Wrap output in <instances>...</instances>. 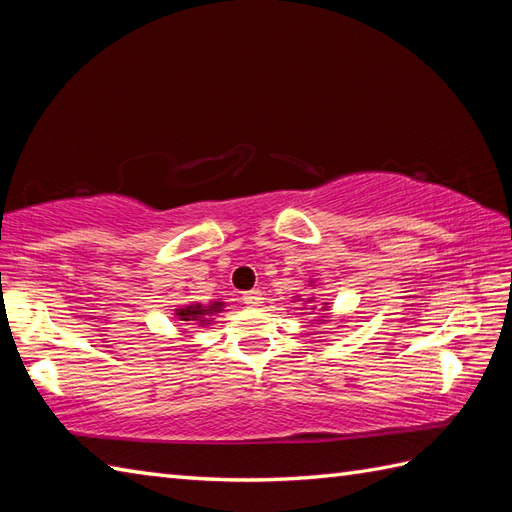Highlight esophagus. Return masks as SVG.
I'll list each match as a JSON object with an SVG mask.
<instances>
[{
    "label": "esophagus",
    "mask_w": 512,
    "mask_h": 512,
    "mask_svg": "<svg viewBox=\"0 0 512 512\" xmlns=\"http://www.w3.org/2000/svg\"><path fill=\"white\" fill-rule=\"evenodd\" d=\"M244 303L246 306H262L264 303V295L259 290H248V292H244Z\"/></svg>",
    "instance_id": "esophagus-1"
}]
</instances>
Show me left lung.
<instances>
[{
	"mask_svg": "<svg viewBox=\"0 0 512 512\" xmlns=\"http://www.w3.org/2000/svg\"><path fill=\"white\" fill-rule=\"evenodd\" d=\"M308 301H312V299H308Z\"/></svg>",
	"mask_w": 512,
	"mask_h": 512,
	"instance_id": "8db88e82",
	"label": "left lung"
}]
</instances>
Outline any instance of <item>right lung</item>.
I'll return each instance as SVG.
<instances>
[{
  "label": "right lung",
  "instance_id": "1",
  "mask_svg": "<svg viewBox=\"0 0 512 512\" xmlns=\"http://www.w3.org/2000/svg\"><path fill=\"white\" fill-rule=\"evenodd\" d=\"M222 306H224V303H220V301L211 303V306H200V303H193V306L180 308L176 314H178L180 321H195V323L204 325V323H209V314L220 312Z\"/></svg>",
  "mask_w": 512,
  "mask_h": 512
}]
</instances>
